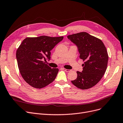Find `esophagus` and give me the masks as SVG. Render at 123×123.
Listing matches in <instances>:
<instances>
[{
    "label": "esophagus",
    "instance_id": "34e87169",
    "mask_svg": "<svg viewBox=\"0 0 123 123\" xmlns=\"http://www.w3.org/2000/svg\"><path fill=\"white\" fill-rule=\"evenodd\" d=\"M62 69L64 70V71H65L66 72H70V70H68V69H66V68H63Z\"/></svg>",
    "mask_w": 123,
    "mask_h": 123
}]
</instances>
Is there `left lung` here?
Instances as JSON below:
<instances>
[{
    "label": "left lung",
    "instance_id": "left-lung-1",
    "mask_svg": "<svg viewBox=\"0 0 123 123\" xmlns=\"http://www.w3.org/2000/svg\"><path fill=\"white\" fill-rule=\"evenodd\" d=\"M68 38L77 46L80 58L84 63L82 72L77 71V77L72 83L81 89H87L99 82L106 71L107 52L100 39L83 32L68 35Z\"/></svg>",
    "mask_w": 123,
    "mask_h": 123
}]
</instances>
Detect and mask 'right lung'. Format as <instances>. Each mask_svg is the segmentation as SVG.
I'll return each instance as SVG.
<instances>
[{
  "instance_id": "add662e5",
  "label": "right lung",
  "mask_w": 123,
  "mask_h": 123,
  "mask_svg": "<svg viewBox=\"0 0 123 123\" xmlns=\"http://www.w3.org/2000/svg\"><path fill=\"white\" fill-rule=\"evenodd\" d=\"M63 38L41 36L27 37L22 41L16 58L19 72L28 84L40 89L55 80L58 69L51 68L44 61L50 60V51Z\"/></svg>"
}]
</instances>
